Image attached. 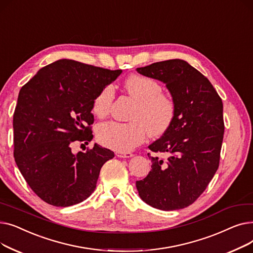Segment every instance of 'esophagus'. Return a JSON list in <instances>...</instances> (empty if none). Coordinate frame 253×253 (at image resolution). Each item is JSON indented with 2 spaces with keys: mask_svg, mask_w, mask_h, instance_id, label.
<instances>
[{
  "mask_svg": "<svg viewBox=\"0 0 253 253\" xmlns=\"http://www.w3.org/2000/svg\"><path fill=\"white\" fill-rule=\"evenodd\" d=\"M116 156L119 158H131L132 156H133V154L130 152H117Z\"/></svg>",
  "mask_w": 253,
  "mask_h": 253,
  "instance_id": "1",
  "label": "esophagus"
}]
</instances>
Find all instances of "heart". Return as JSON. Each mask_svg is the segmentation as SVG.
Listing matches in <instances>:
<instances>
[{
  "label": "heart",
  "mask_w": 253,
  "mask_h": 253,
  "mask_svg": "<svg viewBox=\"0 0 253 253\" xmlns=\"http://www.w3.org/2000/svg\"><path fill=\"white\" fill-rule=\"evenodd\" d=\"M124 89L135 100L130 122L109 121L96 128L99 143L118 152H127L142 143L149 131L152 136H160L170 128L175 118V102L162 92L155 79L132 75L124 82ZM115 96L113 85L103 86L93 98L92 109L98 118L109 114Z\"/></svg>",
  "instance_id": "obj_1"
}]
</instances>
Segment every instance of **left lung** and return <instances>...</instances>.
Instances as JSON below:
<instances>
[{"mask_svg":"<svg viewBox=\"0 0 253 253\" xmlns=\"http://www.w3.org/2000/svg\"><path fill=\"white\" fill-rule=\"evenodd\" d=\"M136 71L164 82L175 102L170 128L149 149L152 169L136 181L142 200L154 208L177 210L193 204L219 166L224 123L222 101L209 80L187 61L170 59Z\"/></svg>","mask_w":253,"mask_h":253,"instance_id":"1","label":"left lung"}]
</instances>
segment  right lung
I'll use <instances>...</instances> for the list:
<instances>
[{
    "instance_id": "add662e5",
    "label": "right lung",
    "mask_w": 253,
    "mask_h": 253,
    "mask_svg": "<svg viewBox=\"0 0 253 253\" xmlns=\"http://www.w3.org/2000/svg\"><path fill=\"white\" fill-rule=\"evenodd\" d=\"M121 73L60 59L21 87L13 115V154L25 181L46 203L68 207L86 200L102 165L115 157L96 143L74 155L71 145L92 140L93 98Z\"/></svg>"
}]
</instances>
